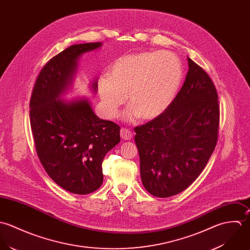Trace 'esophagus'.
Instances as JSON below:
<instances>
[{"instance_id": "1", "label": "esophagus", "mask_w": 250, "mask_h": 250, "mask_svg": "<svg viewBox=\"0 0 250 250\" xmlns=\"http://www.w3.org/2000/svg\"><path fill=\"white\" fill-rule=\"evenodd\" d=\"M121 137L124 140H130L132 138V132L127 128L121 129Z\"/></svg>"}]
</instances>
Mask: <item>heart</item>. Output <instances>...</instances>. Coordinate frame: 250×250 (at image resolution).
Segmentation results:
<instances>
[{"mask_svg": "<svg viewBox=\"0 0 250 250\" xmlns=\"http://www.w3.org/2000/svg\"><path fill=\"white\" fill-rule=\"evenodd\" d=\"M184 81L180 58L169 51L124 55L113 62L109 76L98 83L101 106L108 118L118 115L125 96L127 121H151L163 115L178 96Z\"/></svg>", "mask_w": 250, "mask_h": 250, "instance_id": "obj_1", "label": "heart"}]
</instances>
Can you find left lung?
Returning <instances> with one entry per match:
<instances>
[{"label":"left lung","instance_id":"obj_1","mask_svg":"<svg viewBox=\"0 0 250 250\" xmlns=\"http://www.w3.org/2000/svg\"><path fill=\"white\" fill-rule=\"evenodd\" d=\"M186 81L167 111L134 128L144 188L166 198L188 188L215 148L219 126L216 89L189 57Z\"/></svg>","mask_w":250,"mask_h":250}]
</instances>
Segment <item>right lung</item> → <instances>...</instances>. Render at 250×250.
I'll return each mask as SVG.
<instances>
[{
    "mask_svg": "<svg viewBox=\"0 0 250 250\" xmlns=\"http://www.w3.org/2000/svg\"><path fill=\"white\" fill-rule=\"evenodd\" d=\"M101 45L75 44L53 57L30 100L31 128L43 168L58 186L79 195L100 188L103 158L121 140L120 126L100 119L87 98L61 99L73 84L80 57ZM90 86L97 93L98 80Z\"/></svg>",
    "mask_w": 250,
    "mask_h": 250,
    "instance_id": "1",
    "label": "right lung"
}]
</instances>
